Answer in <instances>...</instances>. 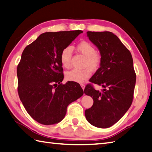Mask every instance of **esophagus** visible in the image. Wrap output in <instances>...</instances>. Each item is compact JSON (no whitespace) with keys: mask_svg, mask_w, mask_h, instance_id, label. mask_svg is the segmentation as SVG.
Instances as JSON below:
<instances>
[{"mask_svg":"<svg viewBox=\"0 0 152 152\" xmlns=\"http://www.w3.org/2000/svg\"><path fill=\"white\" fill-rule=\"evenodd\" d=\"M81 87L83 88V90L85 89V85L84 84H81Z\"/></svg>","mask_w":152,"mask_h":152,"instance_id":"esophagus-1","label":"esophagus"}]
</instances>
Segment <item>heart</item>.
<instances>
[{
  "label": "heart",
  "instance_id": "1",
  "mask_svg": "<svg viewBox=\"0 0 152 152\" xmlns=\"http://www.w3.org/2000/svg\"><path fill=\"white\" fill-rule=\"evenodd\" d=\"M76 50L85 57L83 69H73L65 73V78L69 81L82 83L91 75V71H96L101 66V56L96 52V48L91 43L87 41H81L75 46ZM72 56V49L71 47H65L60 53V61L65 68L71 67V59Z\"/></svg>",
  "mask_w": 152,
  "mask_h": 152
}]
</instances>
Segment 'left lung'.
<instances>
[{"label": "left lung", "instance_id": "1", "mask_svg": "<svg viewBox=\"0 0 152 152\" xmlns=\"http://www.w3.org/2000/svg\"><path fill=\"white\" fill-rule=\"evenodd\" d=\"M88 39L99 48L101 64L89 81L103 87L101 91L88 84L85 94L93 104L85 112L94 126L107 128L118 122L132 103L136 75L130 51L110 31H87Z\"/></svg>", "mask_w": 152, "mask_h": 152}]
</instances>
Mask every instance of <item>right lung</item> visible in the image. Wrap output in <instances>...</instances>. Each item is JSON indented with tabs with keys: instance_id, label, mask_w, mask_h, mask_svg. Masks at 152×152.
<instances>
[{
	"instance_id": "1",
	"label": "right lung",
	"mask_w": 152,
	"mask_h": 152,
	"mask_svg": "<svg viewBox=\"0 0 152 152\" xmlns=\"http://www.w3.org/2000/svg\"><path fill=\"white\" fill-rule=\"evenodd\" d=\"M81 30L45 32L25 48L17 67L18 93L27 113L44 125L61 121L67 107L83 94L79 84L64 79L60 53Z\"/></svg>"
}]
</instances>
